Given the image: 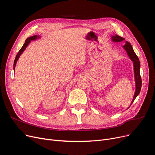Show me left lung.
I'll return each instance as SVG.
<instances>
[{"instance_id": "left-lung-1", "label": "left lung", "mask_w": 155, "mask_h": 155, "mask_svg": "<svg viewBox=\"0 0 155 155\" xmlns=\"http://www.w3.org/2000/svg\"><path fill=\"white\" fill-rule=\"evenodd\" d=\"M112 39L113 41L114 42H120L122 41H124L125 39L123 37L119 36L117 35H116L115 36H112ZM124 48L126 50L129 58H131V60L133 61V63H134V77H135V82H136V92L131 102V104H132L134 101L135 100V99L136 98V97L139 95L141 91V85H142V80H141V77L140 75V62L137 56L134 53L131 43H129L128 41H126V45H124ZM131 104L130 105V106H131Z\"/></svg>"}]
</instances>
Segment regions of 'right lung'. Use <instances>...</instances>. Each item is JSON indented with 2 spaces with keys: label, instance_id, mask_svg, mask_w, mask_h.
Returning <instances> with one entry per match:
<instances>
[{
  "label": "right lung",
  "instance_id": "1",
  "mask_svg": "<svg viewBox=\"0 0 155 155\" xmlns=\"http://www.w3.org/2000/svg\"><path fill=\"white\" fill-rule=\"evenodd\" d=\"M36 38H38V36L36 35V36H31V37H29L28 38V39H26L25 43H24V45L22 46V47L21 48V50L19 51L18 53L17 54V55H16L15 56V60H14V70H15V64H16V62H17L18 60L19 59V56H21V54H22V53L24 51V50H25L26 48L27 47V46L29 45V43H30V41L31 40H35Z\"/></svg>",
  "mask_w": 155,
  "mask_h": 155
}]
</instances>
